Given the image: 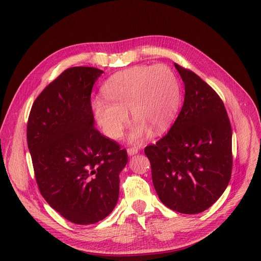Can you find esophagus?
I'll use <instances>...</instances> for the list:
<instances>
[{
  "mask_svg": "<svg viewBox=\"0 0 261 261\" xmlns=\"http://www.w3.org/2000/svg\"><path fill=\"white\" fill-rule=\"evenodd\" d=\"M138 151H139V149H138V147H136V146H133V147H128V148H127V154H128L129 156H132V155L138 153Z\"/></svg>",
  "mask_w": 261,
  "mask_h": 261,
  "instance_id": "esophagus-1",
  "label": "esophagus"
}]
</instances>
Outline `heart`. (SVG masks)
Wrapping results in <instances>:
<instances>
[{
    "label": "heart",
    "instance_id": "1",
    "mask_svg": "<svg viewBox=\"0 0 261 261\" xmlns=\"http://www.w3.org/2000/svg\"><path fill=\"white\" fill-rule=\"evenodd\" d=\"M106 99L93 101L97 124L111 139H119L128 124L127 111L136 121L128 140L141 142L151 134L167 129L181 105V85L165 65L136 66L111 76L102 87Z\"/></svg>",
    "mask_w": 261,
    "mask_h": 261
}]
</instances>
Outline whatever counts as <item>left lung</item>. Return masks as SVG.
<instances>
[{
    "instance_id": "1",
    "label": "left lung",
    "mask_w": 261,
    "mask_h": 261,
    "mask_svg": "<svg viewBox=\"0 0 261 261\" xmlns=\"http://www.w3.org/2000/svg\"><path fill=\"white\" fill-rule=\"evenodd\" d=\"M175 69L185 85L183 108L169 132L144 152L160 200L173 211L207 210L226 190L232 172V129L224 102L190 70Z\"/></svg>"
}]
</instances>
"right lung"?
Listing matches in <instances>:
<instances>
[{
  "instance_id": "right-lung-1",
  "label": "right lung",
  "mask_w": 261,
  "mask_h": 261,
  "mask_svg": "<svg viewBox=\"0 0 261 261\" xmlns=\"http://www.w3.org/2000/svg\"><path fill=\"white\" fill-rule=\"evenodd\" d=\"M102 70H65L32 105L27 142L39 191L62 216L95 224L115 208L126 149L94 127L91 93Z\"/></svg>"
}]
</instances>
